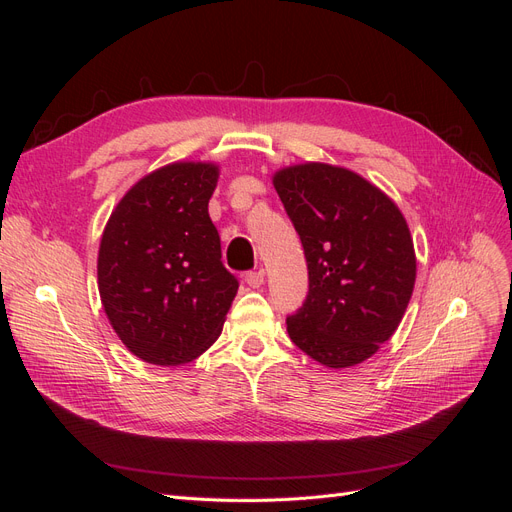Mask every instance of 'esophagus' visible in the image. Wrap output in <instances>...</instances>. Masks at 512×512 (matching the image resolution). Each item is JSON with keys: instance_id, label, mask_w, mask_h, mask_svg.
I'll list each match as a JSON object with an SVG mask.
<instances>
[{"instance_id": "34e87169", "label": "esophagus", "mask_w": 512, "mask_h": 512, "mask_svg": "<svg viewBox=\"0 0 512 512\" xmlns=\"http://www.w3.org/2000/svg\"><path fill=\"white\" fill-rule=\"evenodd\" d=\"M245 284L250 288H260L265 284V271L258 269V271H247L245 273Z\"/></svg>"}]
</instances>
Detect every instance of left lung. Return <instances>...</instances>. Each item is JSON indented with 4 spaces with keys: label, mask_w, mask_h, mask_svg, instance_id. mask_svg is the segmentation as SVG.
<instances>
[{
    "label": "left lung",
    "mask_w": 512,
    "mask_h": 512,
    "mask_svg": "<svg viewBox=\"0 0 512 512\" xmlns=\"http://www.w3.org/2000/svg\"><path fill=\"white\" fill-rule=\"evenodd\" d=\"M273 185L299 232L309 290L286 318L288 335L314 361L363 363L399 327L416 280L414 245L393 200L352 170L299 164Z\"/></svg>",
    "instance_id": "left-lung-1"
}]
</instances>
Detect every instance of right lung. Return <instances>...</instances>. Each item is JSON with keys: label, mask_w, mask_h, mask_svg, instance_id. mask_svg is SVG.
<instances>
[{"label": "right lung", "mask_w": 512, "mask_h": 512, "mask_svg": "<svg viewBox=\"0 0 512 512\" xmlns=\"http://www.w3.org/2000/svg\"><path fill=\"white\" fill-rule=\"evenodd\" d=\"M218 166L168 164L119 200L98 254L104 312L126 348L183 365L220 337L239 280L222 265L209 198Z\"/></svg>", "instance_id": "1"}]
</instances>
